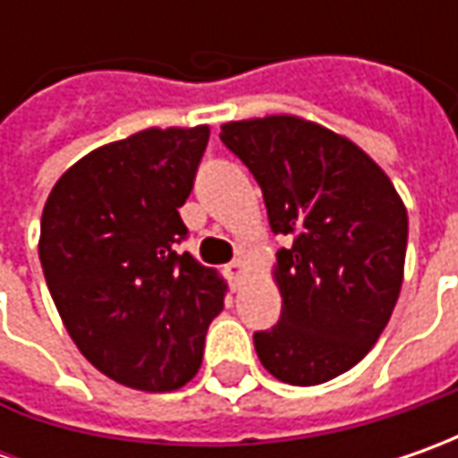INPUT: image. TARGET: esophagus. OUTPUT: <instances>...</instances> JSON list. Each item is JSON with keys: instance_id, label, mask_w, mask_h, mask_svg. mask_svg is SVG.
I'll list each match as a JSON object with an SVG mask.
<instances>
[{"instance_id": "1", "label": "esophagus", "mask_w": 458, "mask_h": 458, "mask_svg": "<svg viewBox=\"0 0 458 458\" xmlns=\"http://www.w3.org/2000/svg\"><path fill=\"white\" fill-rule=\"evenodd\" d=\"M242 273H244V257L239 255L226 265V275H229V280H232V285H234V288L239 285V277H242Z\"/></svg>"}]
</instances>
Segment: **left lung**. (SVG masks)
Returning a JSON list of instances; mask_svg holds the SVG:
<instances>
[{
	"label": "left lung",
	"mask_w": 458,
	"mask_h": 458,
	"mask_svg": "<svg viewBox=\"0 0 458 458\" xmlns=\"http://www.w3.org/2000/svg\"><path fill=\"white\" fill-rule=\"evenodd\" d=\"M221 142L262 188L277 252L280 321L257 331L262 367L321 385L375 346L403 285L408 211L385 170L352 140L301 116L221 124Z\"/></svg>",
	"instance_id": "left-lung-1"
}]
</instances>
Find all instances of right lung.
I'll return each mask as SVG.
<instances>
[{"label":"right lung","mask_w":458,"mask_h":458,"mask_svg":"<svg viewBox=\"0 0 458 458\" xmlns=\"http://www.w3.org/2000/svg\"><path fill=\"white\" fill-rule=\"evenodd\" d=\"M206 145V124L142 130L81 157L45 201L38 250L53 303L81 354L134 390L193 379L224 308L219 273L178 252V208Z\"/></svg>","instance_id":"obj_1"}]
</instances>
